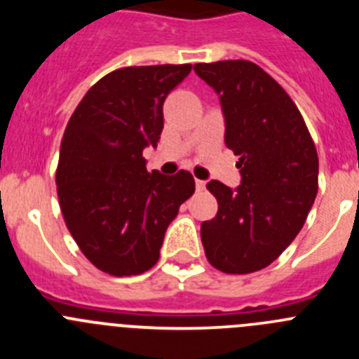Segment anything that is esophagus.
<instances>
[{"mask_svg":"<svg viewBox=\"0 0 359 359\" xmlns=\"http://www.w3.org/2000/svg\"><path fill=\"white\" fill-rule=\"evenodd\" d=\"M196 189L201 192V190L207 189V182H203V180H196Z\"/></svg>","mask_w":359,"mask_h":359,"instance_id":"1","label":"esophagus"}]
</instances>
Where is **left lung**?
<instances>
[{
  "label": "left lung",
  "instance_id": "left-lung-1",
  "mask_svg": "<svg viewBox=\"0 0 359 359\" xmlns=\"http://www.w3.org/2000/svg\"><path fill=\"white\" fill-rule=\"evenodd\" d=\"M217 93L224 144L239 156L241 185L212 180L217 214L201 223L207 259L224 273L266 268L302 230L318 192V154L290 95L250 61L194 65Z\"/></svg>",
  "mask_w": 359,
  "mask_h": 359
}]
</instances>
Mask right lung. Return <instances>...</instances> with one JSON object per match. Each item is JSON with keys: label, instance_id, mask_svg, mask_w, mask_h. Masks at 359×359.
<instances>
[{"label": "right lung", "instance_id": "1", "mask_svg": "<svg viewBox=\"0 0 359 359\" xmlns=\"http://www.w3.org/2000/svg\"><path fill=\"white\" fill-rule=\"evenodd\" d=\"M190 65L129 66L84 95L66 126L57 194L66 226L88 261L115 277L140 275L160 259L165 231L194 194L192 174L145 167L156 147L163 102Z\"/></svg>", "mask_w": 359, "mask_h": 359}]
</instances>
